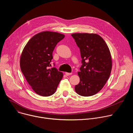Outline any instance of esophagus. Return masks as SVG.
I'll return each instance as SVG.
<instances>
[{
  "instance_id": "esophagus-1",
  "label": "esophagus",
  "mask_w": 133,
  "mask_h": 133,
  "mask_svg": "<svg viewBox=\"0 0 133 133\" xmlns=\"http://www.w3.org/2000/svg\"><path fill=\"white\" fill-rule=\"evenodd\" d=\"M65 74L66 76H69V75H71L72 74V73H70V72H65Z\"/></svg>"
}]
</instances>
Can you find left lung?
Returning a JSON list of instances; mask_svg holds the SVG:
<instances>
[{"mask_svg":"<svg viewBox=\"0 0 133 133\" xmlns=\"http://www.w3.org/2000/svg\"><path fill=\"white\" fill-rule=\"evenodd\" d=\"M71 35L80 49L82 59L78 72L80 82L75 90L81 96H92L103 88L110 76L112 62L109 49L97 34L75 33Z\"/></svg>","mask_w":133,"mask_h":133,"instance_id":"8db88e82","label":"left lung"}]
</instances>
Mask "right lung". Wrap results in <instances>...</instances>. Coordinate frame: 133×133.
I'll return each instance as SVG.
<instances>
[{
	"mask_svg": "<svg viewBox=\"0 0 133 133\" xmlns=\"http://www.w3.org/2000/svg\"><path fill=\"white\" fill-rule=\"evenodd\" d=\"M64 37V35L58 32H41L34 36L23 50L21 70L33 90L41 96L54 94L63 77L62 72L49 67L54 48Z\"/></svg>",
	"mask_w": 133,
	"mask_h": 133,
	"instance_id": "right-lung-1",
	"label": "right lung"
}]
</instances>
